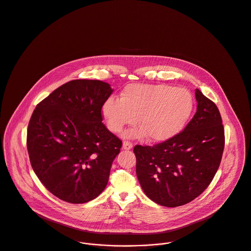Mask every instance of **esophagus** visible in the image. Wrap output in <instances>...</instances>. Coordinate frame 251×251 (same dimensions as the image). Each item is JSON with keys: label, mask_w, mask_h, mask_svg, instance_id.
I'll use <instances>...</instances> for the list:
<instances>
[{"label": "esophagus", "mask_w": 251, "mask_h": 251, "mask_svg": "<svg viewBox=\"0 0 251 251\" xmlns=\"http://www.w3.org/2000/svg\"><path fill=\"white\" fill-rule=\"evenodd\" d=\"M133 148V144L131 142H128V141H124L123 142V149L124 150H131Z\"/></svg>", "instance_id": "34e87169"}]
</instances>
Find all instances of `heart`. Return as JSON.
<instances>
[{
	"instance_id": "heart-1",
	"label": "heart",
	"mask_w": 251,
	"mask_h": 251,
	"mask_svg": "<svg viewBox=\"0 0 251 251\" xmlns=\"http://www.w3.org/2000/svg\"><path fill=\"white\" fill-rule=\"evenodd\" d=\"M194 109V98L186 88L165 84H129L120 96L108 98L101 106L107 128L119 133L126 125L140 127L125 132L126 138H143L165 142L187 125Z\"/></svg>"
}]
</instances>
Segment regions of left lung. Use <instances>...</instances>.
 Instances as JSON below:
<instances>
[{
    "mask_svg": "<svg viewBox=\"0 0 251 251\" xmlns=\"http://www.w3.org/2000/svg\"><path fill=\"white\" fill-rule=\"evenodd\" d=\"M196 99L197 112L181 133L153 147L134 148L141 187L162 206H181L201 195L222 159L225 134L219 109L198 89Z\"/></svg>",
    "mask_w": 251,
    "mask_h": 251,
    "instance_id": "8db88e82",
    "label": "left lung"
}]
</instances>
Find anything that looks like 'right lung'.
Returning a JSON list of instances; mask_svg holds the SVG:
<instances>
[{
    "mask_svg": "<svg viewBox=\"0 0 251 251\" xmlns=\"http://www.w3.org/2000/svg\"><path fill=\"white\" fill-rule=\"evenodd\" d=\"M113 90L100 80H72L39 102L27 129L31 166L53 196L85 203L106 187L122 142L107 130L101 106Z\"/></svg>",
    "mask_w": 251,
    "mask_h": 251,
    "instance_id": "obj_1",
    "label": "right lung"
}]
</instances>
